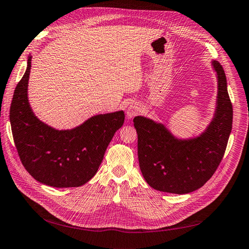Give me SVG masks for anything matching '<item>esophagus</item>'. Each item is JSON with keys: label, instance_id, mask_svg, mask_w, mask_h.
Wrapping results in <instances>:
<instances>
[{"label": "esophagus", "instance_id": "1", "mask_svg": "<svg viewBox=\"0 0 249 249\" xmlns=\"http://www.w3.org/2000/svg\"><path fill=\"white\" fill-rule=\"evenodd\" d=\"M141 112V108L138 104H132L130 107H127L126 111H125V115L127 119H132L133 117H135L136 115H138L139 113Z\"/></svg>", "mask_w": 249, "mask_h": 249}]
</instances>
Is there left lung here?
Instances as JSON below:
<instances>
[{
  "mask_svg": "<svg viewBox=\"0 0 249 249\" xmlns=\"http://www.w3.org/2000/svg\"><path fill=\"white\" fill-rule=\"evenodd\" d=\"M217 79L214 114L197 136H176L162 123L144 116L134 118L138 135V160L142 176L156 190L187 194L199 189L221 162L231 132L232 106L220 63L212 60Z\"/></svg>",
  "mask_w": 249,
  "mask_h": 249,
  "instance_id": "1",
  "label": "left lung"
}]
</instances>
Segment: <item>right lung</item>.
I'll use <instances>...</instances> for the list:
<instances>
[{"instance_id": "right-lung-1", "label": "right lung", "mask_w": 249, "mask_h": 249, "mask_svg": "<svg viewBox=\"0 0 249 249\" xmlns=\"http://www.w3.org/2000/svg\"><path fill=\"white\" fill-rule=\"evenodd\" d=\"M31 60L29 55L10 107L11 130L20 161L39 183L56 188L80 187L95 176L110 141L124 124V112L96 114L66 130L41 122L28 97Z\"/></svg>"}]
</instances>
